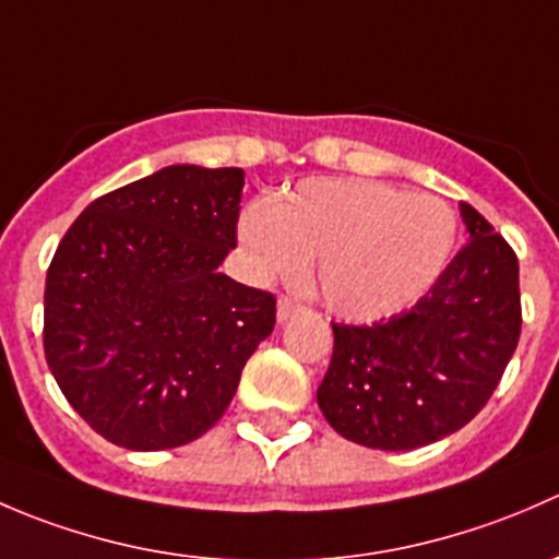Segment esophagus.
<instances>
[{
	"label": "esophagus",
	"mask_w": 559,
	"mask_h": 559,
	"mask_svg": "<svg viewBox=\"0 0 559 559\" xmlns=\"http://www.w3.org/2000/svg\"><path fill=\"white\" fill-rule=\"evenodd\" d=\"M297 311H300V302L292 300V297H281V300H278V311H275V316H278V321H281V324H284V321H289Z\"/></svg>",
	"instance_id": "34e87169"
}]
</instances>
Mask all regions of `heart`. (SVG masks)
<instances>
[{"label": "heart", "mask_w": 559, "mask_h": 559, "mask_svg": "<svg viewBox=\"0 0 559 559\" xmlns=\"http://www.w3.org/2000/svg\"><path fill=\"white\" fill-rule=\"evenodd\" d=\"M238 238L253 275L300 278L319 257L316 286L348 321H379L419 302L456 246V216L432 194L365 178H308L248 202Z\"/></svg>", "instance_id": "heart-1"}]
</instances>
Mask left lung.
I'll return each mask as SVG.
<instances>
[{
    "mask_svg": "<svg viewBox=\"0 0 559 559\" xmlns=\"http://www.w3.org/2000/svg\"><path fill=\"white\" fill-rule=\"evenodd\" d=\"M471 240L430 292L370 326L332 324L316 400L332 430L381 452L427 447L487 405L520 343V262L492 224L460 205Z\"/></svg>",
    "mask_w": 559,
    "mask_h": 559,
    "instance_id": "1",
    "label": "left lung"
}]
</instances>
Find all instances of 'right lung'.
Here are the masks:
<instances>
[{"label": "right lung", "mask_w": 559, "mask_h": 559, "mask_svg": "<svg viewBox=\"0 0 559 559\" xmlns=\"http://www.w3.org/2000/svg\"><path fill=\"white\" fill-rule=\"evenodd\" d=\"M240 167L173 165L94 200L45 278V359L72 408L110 443L159 452L211 430L275 297L218 264L235 248Z\"/></svg>", "instance_id": "obj_1"}]
</instances>
